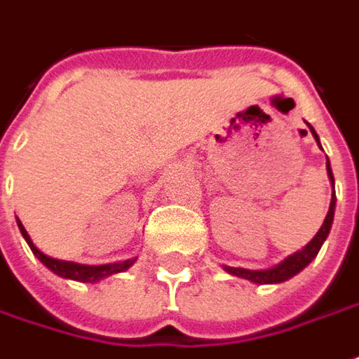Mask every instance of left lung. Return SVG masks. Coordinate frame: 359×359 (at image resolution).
<instances>
[{
    "mask_svg": "<svg viewBox=\"0 0 359 359\" xmlns=\"http://www.w3.org/2000/svg\"><path fill=\"white\" fill-rule=\"evenodd\" d=\"M309 130H311V134L315 136V140H317V144H319V136H317V132L313 130V126H309ZM327 172H328V179H330V182H332L330 208H328L327 217H325V222H323V225H320V229L317 231V235H315V237H313V239H311L302 250L293 252V255H290L285 260H282L280 264H276L274 268H268V270H247V268H233V266H223V270H225V272H229V274L237 276V278L249 280V282H252V284H280V282H285V280L293 278L297 272H302L303 268L307 266L311 260L319 255L323 243H325V239L328 237V233H330L332 219H334L337 196H334V177H332V169H330V163H328V159H327Z\"/></svg>",
    "mask_w": 359,
    "mask_h": 359,
    "instance_id": "left-lung-1",
    "label": "left lung"
}]
</instances>
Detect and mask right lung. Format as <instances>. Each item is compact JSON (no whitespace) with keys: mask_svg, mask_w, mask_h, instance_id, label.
Here are the masks:
<instances>
[{"mask_svg":"<svg viewBox=\"0 0 359 359\" xmlns=\"http://www.w3.org/2000/svg\"><path fill=\"white\" fill-rule=\"evenodd\" d=\"M17 225L21 229V235L25 237V241L29 243L32 255L39 258L40 262L44 266L52 270L54 274L62 276V278H67V280H75V282H85V284H95L102 278H109L112 274H118V272H124L128 268L132 266L136 262V258H128V260H122V262H112V264H99V266H89V264H77V262H69V260H57V258H52L48 255H44L42 250H39L34 247V243L29 237L27 229L22 227V223L17 219Z\"/></svg>","mask_w":359,"mask_h":359,"instance_id":"add662e5","label":"right lung"}]
</instances>
